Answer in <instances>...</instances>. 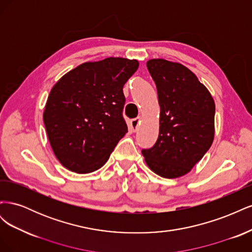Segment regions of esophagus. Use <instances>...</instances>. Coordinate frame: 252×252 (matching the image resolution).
I'll use <instances>...</instances> for the list:
<instances>
[{
  "label": "esophagus",
  "mask_w": 252,
  "mask_h": 252,
  "mask_svg": "<svg viewBox=\"0 0 252 252\" xmlns=\"http://www.w3.org/2000/svg\"><path fill=\"white\" fill-rule=\"evenodd\" d=\"M140 122H141V118H140V117H138V118H135V119L131 120V122H130V128H131V130L135 131L136 129H138L139 124H140Z\"/></svg>",
  "instance_id": "obj_1"
}]
</instances>
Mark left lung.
<instances>
[{
  "label": "left lung",
  "instance_id": "left-lung-1",
  "mask_svg": "<svg viewBox=\"0 0 252 252\" xmlns=\"http://www.w3.org/2000/svg\"><path fill=\"white\" fill-rule=\"evenodd\" d=\"M159 112L156 144L142 154L149 168L166 179L191 170L210 148L215 136V101L196 75L180 63L163 59L147 62Z\"/></svg>",
  "mask_w": 252,
  "mask_h": 252
}]
</instances>
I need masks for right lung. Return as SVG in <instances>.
Returning <instances> with one entry per match:
<instances>
[{"mask_svg": "<svg viewBox=\"0 0 252 252\" xmlns=\"http://www.w3.org/2000/svg\"><path fill=\"white\" fill-rule=\"evenodd\" d=\"M139 62L107 58L84 63L52 87L43 114L51 148L64 167L89 173L107 162L128 131L123 87Z\"/></svg>", "mask_w": 252, "mask_h": 252, "instance_id": "right-lung-1", "label": "right lung"}]
</instances>
